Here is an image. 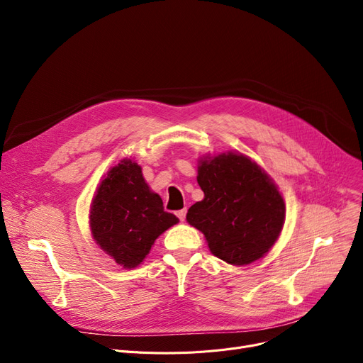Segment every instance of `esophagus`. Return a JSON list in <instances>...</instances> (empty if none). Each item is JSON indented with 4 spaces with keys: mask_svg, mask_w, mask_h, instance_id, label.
I'll use <instances>...</instances> for the list:
<instances>
[{
    "mask_svg": "<svg viewBox=\"0 0 363 363\" xmlns=\"http://www.w3.org/2000/svg\"><path fill=\"white\" fill-rule=\"evenodd\" d=\"M185 215H186L185 208H182V211H178V212H177V216L179 218V220H185Z\"/></svg>",
    "mask_w": 363,
    "mask_h": 363,
    "instance_id": "1",
    "label": "esophagus"
}]
</instances>
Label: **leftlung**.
<instances>
[{
	"label": "left lung",
	"mask_w": 363,
	"mask_h": 363,
	"mask_svg": "<svg viewBox=\"0 0 363 363\" xmlns=\"http://www.w3.org/2000/svg\"><path fill=\"white\" fill-rule=\"evenodd\" d=\"M197 162L204 199L188 208L186 222L226 263L245 266L268 255L285 222V203L274 179L238 151L204 155Z\"/></svg>",
	"instance_id": "1"
}]
</instances>
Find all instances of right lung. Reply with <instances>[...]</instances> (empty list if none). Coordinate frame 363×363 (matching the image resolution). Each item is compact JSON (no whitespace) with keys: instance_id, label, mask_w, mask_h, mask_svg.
I'll use <instances>...</instances> for the list:
<instances>
[{"instance_id":"obj_1","label":"right lung","mask_w":363,"mask_h":363,"mask_svg":"<svg viewBox=\"0 0 363 363\" xmlns=\"http://www.w3.org/2000/svg\"><path fill=\"white\" fill-rule=\"evenodd\" d=\"M178 222L175 215L164 212L141 166L128 157L110 167L89 207L92 240L125 269L140 266L155 241Z\"/></svg>"}]
</instances>
